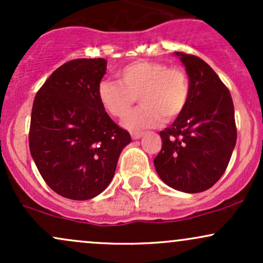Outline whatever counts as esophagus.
Masks as SVG:
<instances>
[{
  "label": "esophagus",
  "instance_id": "1",
  "mask_svg": "<svg viewBox=\"0 0 263 263\" xmlns=\"http://www.w3.org/2000/svg\"><path fill=\"white\" fill-rule=\"evenodd\" d=\"M142 136H143V132H132L131 134V137L134 138V140H140Z\"/></svg>",
  "mask_w": 263,
  "mask_h": 263
}]
</instances>
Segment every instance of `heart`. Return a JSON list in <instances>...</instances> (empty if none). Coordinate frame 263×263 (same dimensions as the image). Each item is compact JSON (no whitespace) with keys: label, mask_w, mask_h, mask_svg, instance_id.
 Listing matches in <instances>:
<instances>
[{"label":"heart","mask_w":263,"mask_h":263,"mask_svg":"<svg viewBox=\"0 0 263 263\" xmlns=\"http://www.w3.org/2000/svg\"><path fill=\"white\" fill-rule=\"evenodd\" d=\"M119 83L102 80L98 96L102 107L116 119L127 116L138 100L142 105L128 115L125 126L129 129L153 127L163 121L182 116L188 106L190 84L186 71L155 60H137L117 73Z\"/></svg>","instance_id":"heart-1"}]
</instances>
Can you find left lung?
I'll return each instance as SVG.
<instances>
[{"instance_id":"obj_1","label":"left lung","mask_w":263,"mask_h":263,"mask_svg":"<svg viewBox=\"0 0 263 263\" xmlns=\"http://www.w3.org/2000/svg\"><path fill=\"white\" fill-rule=\"evenodd\" d=\"M189 77L185 111L159 132L162 149L155 158L158 176L184 193H200L221 178L236 144L234 102L218 74L203 59L176 52Z\"/></svg>"}]
</instances>
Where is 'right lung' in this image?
<instances>
[{
  "label": "right lung",
  "instance_id": "1",
  "mask_svg": "<svg viewBox=\"0 0 263 263\" xmlns=\"http://www.w3.org/2000/svg\"><path fill=\"white\" fill-rule=\"evenodd\" d=\"M106 60L74 59L54 70L32 107L29 149L44 182L62 197L87 200L106 189L131 142L102 107Z\"/></svg>",
  "mask_w": 263,
  "mask_h": 263
}]
</instances>
